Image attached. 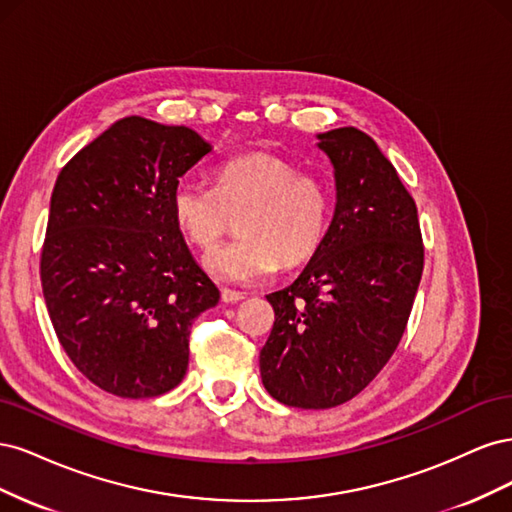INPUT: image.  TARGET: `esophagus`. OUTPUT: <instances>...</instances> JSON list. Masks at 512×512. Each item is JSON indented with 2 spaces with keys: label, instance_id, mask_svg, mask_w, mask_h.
Listing matches in <instances>:
<instances>
[{
  "label": "esophagus",
  "instance_id": "esophagus-1",
  "mask_svg": "<svg viewBox=\"0 0 512 512\" xmlns=\"http://www.w3.org/2000/svg\"><path fill=\"white\" fill-rule=\"evenodd\" d=\"M245 299L243 292H237V290H230V288H222V301L224 303H239Z\"/></svg>",
  "mask_w": 512,
  "mask_h": 512
}]
</instances>
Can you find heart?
Here are the masks:
<instances>
[{"instance_id": "obj_1", "label": "heart", "mask_w": 512, "mask_h": 512, "mask_svg": "<svg viewBox=\"0 0 512 512\" xmlns=\"http://www.w3.org/2000/svg\"><path fill=\"white\" fill-rule=\"evenodd\" d=\"M170 211L200 250L218 243L239 218L241 237L211 250L205 269L224 282H254L277 265L290 269L316 254L329 230L333 194L327 181L282 158L247 153L224 162L215 185L179 181Z\"/></svg>"}]
</instances>
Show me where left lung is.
I'll list each match as a JSON object with an SVG mask.
<instances>
[{
  "instance_id": "left-lung-1",
  "label": "left lung",
  "mask_w": 512,
  "mask_h": 512,
  "mask_svg": "<svg viewBox=\"0 0 512 512\" xmlns=\"http://www.w3.org/2000/svg\"><path fill=\"white\" fill-rule=\"evenodd\" d=\"M318 138L335 168V213L303 273L267 294L275 322L260 350L269 395L303 410L346 404L389 363L425 260L414 198L374 138L356 128Z\"/></svg>"
}]
</instances>
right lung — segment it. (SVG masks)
I'll return each mask as SVG.
<instances>
[{
  "label": "right lung",
  "instance_id": "right-lung-1",
  "mask_svg": "<svg viewBox=\"0 0 512 512\" xmlns=\"http://www.w3.org/2000/svg\"><path fill=\"white\" fill-rule=\"evenodd\" d=\"M211 151L194 130L123 117L61 168L40 256L61 348L102 391L158 397L183 380L192 322L220 301L170 211Z\"/></svg>",
  "mask_w": 512,
  "mask_h": 512
}]
</instances>
